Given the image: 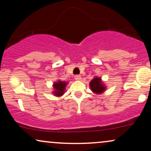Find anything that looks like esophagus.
Segmentation results:
<instances>
[{
  "label": "esophagus",
  "mask_w": 151,
  "mask_h": 151,
  "mask_svg": "<svg viewBox=\"0 0 151 151\" xmlns=\"http://www.w3.org/2000/svg\"><path fill=\"white\" fill-rule=\"evenodd\" d=\"M74 79H75V80H77V81H79V80L81 79V75H79V74H77V75H75V77H74Z\"/></svg>",
  "instance_id": "esophagus-1"
}]
</instances>
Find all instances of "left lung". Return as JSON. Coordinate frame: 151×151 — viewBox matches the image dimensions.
<instances>
[{"label":"left lung","instance_id":"8db88e82","mask_svg":"<svg viewBox=\"0 0 151 151\" xmlns=\"http://www.w3.org/2000/svg\"><path fill=\"white\" fill-rule=\"evenodd\" d=\"M90 86L92 92L96 94H100L105 90V86L101 82V78L95 77L90 83Z\"/></svg>","mask_w":151,"mask_h":151}]
</instances>
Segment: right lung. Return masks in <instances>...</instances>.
Segmentation results:
<instances>
[{"instance_id":"add662e5","label":"right lung","mask_w":151,"mask_h":151,"mask_svg":"<svg viewBox=\"0 0 151 151\" xmlns=\"http://www.w3.org/2000/svg\"><path fill=\"white\" fill-rule=\"evenodd\" d=\"M65 82L64 81H58L57 83L54 84V88L56 90L55 92H54V93L56 96H61L62 94L64 93V90H65V88L66 86Z\"/></svg>"}]
</instances>
